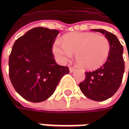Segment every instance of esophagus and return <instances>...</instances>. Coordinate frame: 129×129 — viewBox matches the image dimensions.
<instances>
[{
	"mask_svg": "<svg viewBox=\"0 0 129 129\" xmlns=\"http://www.w3.org/2000/svg\"><path fill=\"white\" fill-rule=\"evenodd\" d=\"M69 70H70V73H73V71L75 70V68H73V67H70V68H69Z\"/></svg>",
	"mask_w": 129,
	"mask_h": 129,
	"instance_id": "obj_1",
	"label": "esophagus"
}]
</instances>
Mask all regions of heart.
I'll return each instance as SVG.
<instances>
[{
  "instance_id": "1",
  "label": "heart",
  "mask_w": 129,
  "mask_h": 129,
  "mask_svg": "<svg viewBox=\"0 0 129 129\" xmlns=\"http://www.w3.org/2000/svg\"><path fill=\"white\" fill-rule=\"evenodd\" d=\"M111 50L108 39L91 32H75L66 35L63 43L56 41L53 52L57 59L65 63L75 54L77 64L86 70L101 67L108 59Z\"/></svg>"
}]
</instances>
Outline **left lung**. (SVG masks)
Segmentation results:
<instances>
[{
    "label": "left lung",
    "instance_id": "obj_1",
    "mask_svg": "<svg viewBox=\"0 0 129 129\" xmlns=\"http://www.w3.org/2000/svg\"><path fill=\"white\" fill-rule=\"evenodd\" d=\"M105 35L110 42L111 50L107 61L102 67L86 72L84 81L79 84L81 91L90 100L102 102L108 100L117 91L124 73L123 46L117 37L104 29H94Z\"/></svg>",
    "mask_w": 129,
    "mask_h": 129
}]
</instances>
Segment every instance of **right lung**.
<instances>
[{
	"label": "right lung",
	"instance_id": "obj_1",
	"mask_svg": "<svg viewBox=\"0 0 129 129\" xmlns=\"http://www.w3.org/2000/svg\"><path fill=\"white\" fill-rule=\"evenodd\" d=\"M56 29L34 27L19 37L9 57V76L13 86L25 100L41 102L54 92L60 79L70 73L54 59Z\"/></svg>",
	"mask_w": 129,
	"mask_h": 129
}]
</instances>
